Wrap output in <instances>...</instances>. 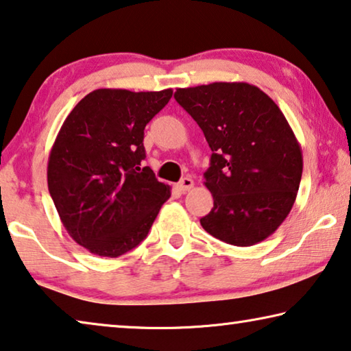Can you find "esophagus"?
<instances>
[{
    "instance_id": "34e87169",
    "label": "esophagus",
    "mask_w": 351,
    "mask_h": 351,
    "mask_svg": "<svg viewBox=\"0 0 351 351\" xmlns=\"http://www.w3.org/2000/svg\"><path fill=\"white\" fill-rule=\"evenodd\" d=\"M193 186H194V182H193V179H189V177H185V179H182L180 183H179L180 191H183V193L189 191V189H191Z\"/></svg>"
}]
</instances>
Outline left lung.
Masks as SVG:
<instances>
[{
    "label": "left lung",
    "mask_w": 351,
    "mask_h": 351,
    "mask_svg": "<svg viewBox=\"0 0 351 351\" xmlns=\"http://www.w3.org/2000/svg\"><path fill=\"white\" fill-rule=\"evenodd\" d=\"M174 97L213 152L204 183L215 206L202 227L239 247L271 237L295 202L303 171L300 145L283 112L245 82L179 88Z\"/></svg>",
    "instance_id": "1"
}]
</instances>
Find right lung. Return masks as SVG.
<instances>
[{
  "label": "right lung",
  "mask_w": 351,
  "mask_h": 351,
  "mask_svg": "<svg viewBox=\"0 0 351 351\" xmlns=\"http://www.w3.org/2000/svg\"><path fill=\"white\" fill-rule=\"evenodd\" d=\"M172 90L99 88L77 102L57 134L48 188L70 237L99 256L124 255L147 237L171 186L143 166L146 124Z\"/></svg>",
  "instance_id": "right-lung-1"
}]
</instances>
